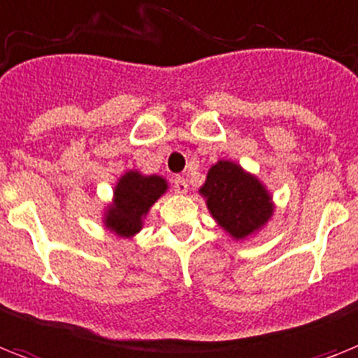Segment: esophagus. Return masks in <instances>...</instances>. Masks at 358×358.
<instances>
[{
  "instance_id": "obj_1",
  "label": "esophagus",
  "mask_w": 358,
  "mask_h": 358,
  "mask_svg": "<svg viewBox=\"0 0 358 358\" xmlns=\"http://www.w3.org/2000/svg\"><path fill=\"white\" fill-rule=\"evenodd\" d=\"M173 185H174V191H176V193H180V194L187 193V189H189L187 180L182 178V176H176V178L173 180Z\"/></svg>"
}]
</instances>
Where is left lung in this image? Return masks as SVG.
<instances>
[{"instance_id":"left-lung-1","label":"left lung","mask_w":358,"mask_h":358,"mask_svg":"<svg viewBox=\"0 0 358 358\" xmlns=\"http://www.w3.org/2000/svg\"><path fill=\"white\" fill-rule=\"evenodd\" d=\"M199 193L217 224L235 241L259 231L274 215L272 196L259 178L228 159L211 165Z\"/></svg>"}]
</instances>
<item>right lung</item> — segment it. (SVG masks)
<instances>
[{
	"label": "right lung",
	"instance_id": "add662e5",
	"mask_svg": "<svg viewBox=\"0 0 358 358\" xmlns=\"http://www.w3.org/2000/svg\"><path fill=\"white\" fill-rule=\"evenodd\" d=\"M167 180L138 171L124 173L113 189L112 204L104 211V226L119 237H134L143 228V219L154 202L167 191Z\"/></svg>",
	"mask_w": 358,
	"mask_h": 358
}]
</instances>
